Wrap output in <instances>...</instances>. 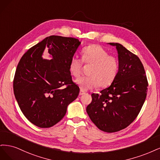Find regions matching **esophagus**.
Wrapping results in <instances>:
<instances>
[{"instance_id":"34e87169","label":"esophagus","mask_w":160,"mask_h":160,"mask_svg":"<svg viewBox=\"0 0 160 160\" xmlns=\"http://www.w3.org/2000/svg\"><path fill=\"white\" fill-rule=\"evenodd\" d=\"M85 94V92L84 91H83V90H80V93H79V95L80 96H82V95H83V94Z\"/></svg>"}]
</instances>
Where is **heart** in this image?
<instances>
[{"instance_id": "heart-1", "label": "heart", "mask_w": 160, "mask_h": 160, "mask_svg": "<svg viewBox=\"0 0 160 160\" xmlns=\"http://www.w3.org/2000/svg\"><path fill=\"white\" fill-rule=\"evenodd\" d=\"M82 61L91 64L88 71V76L80 77L75 82L82 90L86 91L110 86L116 79L119 71V62L115 56L108 55V52L101 46L91 44L82 51ZM82 61L73 56L69 62V71L74 77H78L82 68Z\"/></svg>"}]
</instances>
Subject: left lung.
<instances>
[{
	"label": "left lung",
	"mask_w": 160,
	"mask_h": 160,
	"mask_svg": "<svg viewBox=\"0 0 160 160\" xmlns=\"http://www.w3.org/2000/svg\"><path fill=\"white\" fill-rule=\"evenodd\" d=\"M108 44L116 46L119 71L100 94H92L86 112L100 130L112 133L126 128L136 119L145 102L148 84L140 58L121 44Z\"/></svg>",
	"instance_id": "8db88e82"
}]
</instances>
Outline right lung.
<instances>
[{
    "mask_svg": "<svg viewBox=\"0 0 160 160\" xmlns=\"http://www.w3.org/2000/svg\"><path fill=\"white\" fill-rule=\"evenodd\" d=\"M79 40L50 36L30 48L20 59L13 82L14 94L24 116L35 126L50 128L65 116L80 88L72 80L69 62ZM48 48L50 60L42 54ZM64 85L66 88H62Z\"/></svg>",
    "mask_w": 160,
    "mask_h": 160,
    "instance_id": "obj_1",
    "label": "right lung"
}]
</instances>
